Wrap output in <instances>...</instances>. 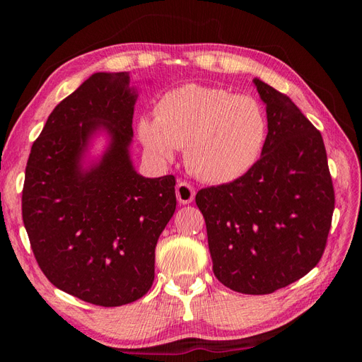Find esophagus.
<instances>
[{"label":"esophagus","instance_id":"34e87169","mask_svg":"<svg viewBox=\"0 0 362 362\" xmlns=\"http://www.w3.org/2000/svg\"><path fill=\"white\" fill-rule=\"evenodd\" d=\"M194 187L187 181H180L177 184V199L180 204H190L194 199Z\"/></svg>","mask_w":362,"mask_h":362}]
</instances>
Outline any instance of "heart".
Wrapping results in <instances>:
<instances>
[{
	"mask_svg": "<svg viewBox=\"0 0 362 362\" xmlns=\"http://www.w3.org/2000/svg\"><path fill=\"white\" fill-rule=\"evenodd\" d=\"M137 129L152 160L170 161L177 148H184L185 166L196 178L225 184L243 177L257 163L267 122L252 98L185 84L164 93L154 117H141Z\"/></svg>",
	"mask_w": 362,
	"mask_h": 362,
	"instance_id": "obj_1",
	"label": "heart"
}]
</instances>
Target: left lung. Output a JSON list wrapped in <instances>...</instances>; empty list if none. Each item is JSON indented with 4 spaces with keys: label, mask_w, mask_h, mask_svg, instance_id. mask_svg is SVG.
Segmentation results:
<instances>
[{
    "label": "left lung",
    "mask_w": 362,
    "mask_h": 362,
    "mask_svg": "<svg viewBox=\"0 0 362 362\" xmlns=\"http://www.w3.org/2000/svg\"><path fill=\"white\" fill-rule=\"evenodd\" d=\"M267 137L243 177L196 194L213 272L225 287L270 294L320 261L335 194L320 131L287 95L258 78Z\"/></svg>",
    "instance_id": "1"
}]
</instances>
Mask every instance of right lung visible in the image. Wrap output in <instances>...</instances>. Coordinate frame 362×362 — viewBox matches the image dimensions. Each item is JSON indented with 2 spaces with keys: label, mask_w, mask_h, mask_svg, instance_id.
<instances>
[{
  "label": "right lung",
  "mask_w": 362,
  "mask_h": 362,
  "mask_svg": "<svg viewBox=\"0 0 362 362\" xmlns=\"http://www.w3.org/2000/svg\"><path fill=\"white\" fill-rule=\"evenodd\" d=\"M137 93L127 72H96L54 108L31 146L23 221L43 275L100 306L140 299L154 282L156 246L177 208L175 177L145 178L129 158ZM111 136L84 170L88 140Z\"/></svg>",
  "instance_id": "1"
}]
</instances>
